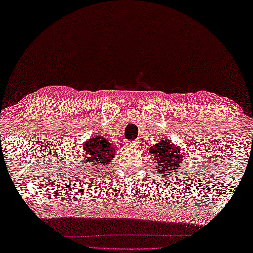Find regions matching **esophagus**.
<instances>
[{
    "label": "esophagus",
    "instance_id": "esophagus-1",
    "mask_svg": "<svg viewBox=\"0 0 253 253\" xmlns=\"http://www.w3.org/2000/svg\"><path fill=\"white\" fill-rule=\"evenodd\" d=\"M129 146L131 148H135L136 146H138V141H129Z\"/></svg>",
    "mask_w": 253,
    "mask_h": 253
}]
</instances>
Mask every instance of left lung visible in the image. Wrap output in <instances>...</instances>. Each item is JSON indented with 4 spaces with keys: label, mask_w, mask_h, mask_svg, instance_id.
<instances>
[{
    "label": "left lung",
    "mask_w": 253,
    "mask_h": 253,
    "mask_svg": "<svg viewBox=\"0 0 253 253\" xmlns=\"http://www.w3.org/2000/svg\"><path fill=\"white\" fill-rule=\"evenodd\" d=\"M149 152L152 155L154 163L163 177L170 175V172H176L185 160L180 148L169 139L160 140V142L150 147Z\"/></svg>",
    "instance_id": "left-lung-1"
}]
</instances>
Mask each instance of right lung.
Segmentation results:
<instances>
[{
	"instance_id": "obj_1",
	"label": "right lung",
	"mask_w": 253,
	"mask_h": 253,
	"mask_svg": "<svg viewBox=\"0 0 253 253\" xmlns=\"http://www.w3.org/2000/svg\"><path fill=\"white\" fill-rule=\"evenodd\" d=\"M83 155H84L85 169L89 168L92 171L94 169L103 170L107 167L115 156V149L113 144L109 142L104 136L96 135L88 139L83 146Z\"/></svg>"
}]
</instances>
